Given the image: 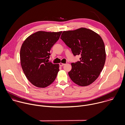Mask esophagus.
Listing matches in <instances>:
<instances>
[{
	"instance_id": "obj_1",
	"label": "esophagus",
	"mask_w": 125,
	"mask_h": 125,
	"mask_svg": "<svg viewBox=\"0 0 125 125\" xmlns=\"http://www.w3.org/2000/svg\"><path fill=\"white\" fill-rule=\"evenodd\" d=\"M64 64H65V63H62V62L60 63V65L61 66H63Z\"/></svg>"
}]
</instances>
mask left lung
<instances>
[{
	"mask_svg": "<svg viewBox=\"0 0 125 125\" xmlns=\"http://www.w3.org/2000/svg\"><path fill=\"white\" fill-rule=\"evenodd\" d=\"M61 39L71 48L74 56L80 55V61L71 63L68 75L71 80L80 86L93 83L104 67L106 52L104 41L97 33L84 28L63 31Z\"/></svg>",
	"mask_w": 125,
	"mask_h": 125,
	"instance_id": "obj_1",
	"label": "left lung"
}]
</instances>
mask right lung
I'll list each match as a JSON object with an SVG mask.
<instances>
[{
	"instance_id": "1",
	"label": "right lung",
	"mask_w": 125,
	"mask_h": 125,
	"mask_svg": "<svg viewBox=\"0 0 125 125\" xmlns=\"http://www.w3.org/2000/svg\"><path fill=\"white\" fill-rule=\"evenodd\" d=\"M62 31H38L28 37L20 50L21 64L28 80L35 87L44 88L51 85L59 71V64L48 62L51 49Z\"/></svg>"
}]
</instances>
